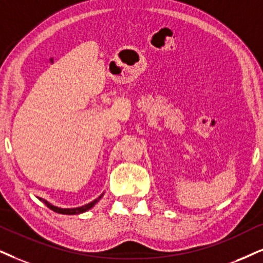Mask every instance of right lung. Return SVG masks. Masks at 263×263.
Here are the masks:
<instances>
[{
	"mask_svg": "<svg viewBox=\"0 0 263 263\" xmlns=\"http://www.w3.org/2000/svg\"><path fill=\"white\" fill-rule=\"evenodd\" d=\"M103 194H104V193H103ZM103 194L99 195V197H98L97 199H95V200H93V201L88 202V204H86V205H84V206H79V208H72V209H62V208H58V206L52 205L51 202H48L47 200H45V199H42V198H39V199H40V200H41V201L45 202V204L47 205L48 208L51 209V210H53L54 212H58V214H63V215H78V214H82V212L88 211L89 209H92L93 206H95L99 200H101L102 197H103Z\"/></svg>",
	"mask_w": 263,
	"mask_h": 263,
	"instance_id": "add662e5",
	"label": "right lung"
}]
</instances>
